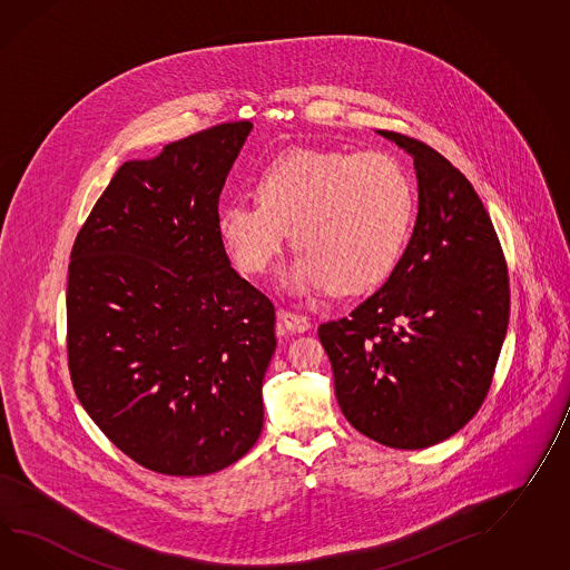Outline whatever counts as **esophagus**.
<instances>
[{"label":"esophagus","mask_w":570,"mask_h":570,"mask_svg":"<svg viewBox=\"0 0 570 570\" xmlns=\"http://www.w3.org/2000/svg\"><path fill=\"white\" fill-rule=\"evenodd\" d=\"M278 321L279 325L284 330H288L291 334H305V332L311 330V320L308 317L298 315V313H292V311H286V308H279Z\"/></svg>","instance_id":"34e87169"}]
</instances>
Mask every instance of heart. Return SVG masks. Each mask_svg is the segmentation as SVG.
Here are the masks:
<instances>
[{
	"instance_id": "heart-1",
	"label": "heart",
	"mask_w": 570,
	"mask_h": 570,
	"mask_svg": "<svg viewBox=\"0 0 570 570\" xmlns=\"http://www.w3.org/2000/svg\"><path fill=\"white\" fill-rule=\"evenodd\" d=\"M255 204L236 199L218 214V233L235 264L262 274L288 228L298 247L279 274L292 294L335 286L368 291L393 272L414 218V187L391 154L294 148L255 181Z\"/></svg>"
}]
</instances>
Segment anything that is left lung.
Listing matches in <instances>:
<instances>
[{"instance_id": "1", "label": "left lung", "mask_w": 570, "mask_h": 570, "mask_svg": "<svg viewBox=\"0 0 570 570\" xmlns=\"http://www.w3.org/2000/svg\"><path fill=\"white\" fill-rule=\"evenodd\" d=\"M376 134L414 158V233L387 282L320 325V340L347 422L414 451L461 431L484 402L509 325V272L472 183L431 146Z\"/></svg>"}]
</instances>
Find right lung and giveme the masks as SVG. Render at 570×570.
I'll return each instance as SVG.
<instances>
[{"mask_svg": "<svg viewBox=\"0 0 570 570\" xmlns=\"http://www.w3.org/2000/svg\"><path fill=\"white\" fill-rule=\"evenodd\" d=\"M250 129L209 127L121 165L71 249L73 391L153 472H220L264 429L276 311L233 269L218 233L224 181Z\"/></svg>", "mask_w": 570, "mask_h": 570, "instance_id": "add662e5", "label": "right lung"}]
</instances>
